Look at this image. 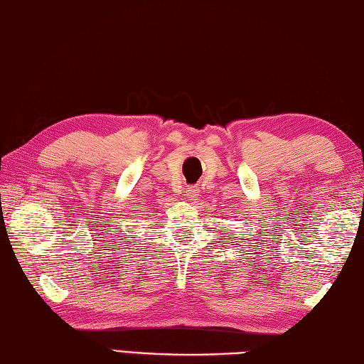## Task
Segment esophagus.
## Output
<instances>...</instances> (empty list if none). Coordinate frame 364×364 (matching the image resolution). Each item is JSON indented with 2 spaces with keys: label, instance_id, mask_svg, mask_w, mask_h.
Instances as JSON below:
<instances>
[{
  "label": "esophagus",
  "instance_id": "1",
  "mask_svg": "<svg viewBox=\"0 0 364 364\" xmlns=\"http://www.w3.org/2000/svg\"><path fill=\"white\" fill-rule=\"evenodd\" d=\"M186 198H189V200H197L198 197V188L197 186H188L186 188Z\"/></svg>",
  "mask_w": 364,
  "mask_h": 364
}]
</instances>
